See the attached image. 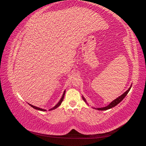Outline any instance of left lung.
Returning a JSON list of instances; mask_svg holds the SVG:
<instances>
[{"mask_svg":"<svg viewBox=\"0 0 146 146\" xmlns=\"http://www.w3.org/2000/svg\"><path fill=\"white\" fill-rule=\"evenodd\" d=\"M131 85L130 86V88H129V89H128L124 93H123L121 96H119L117 98H116V99H114L113 101H112L111 103H110L108 105H107V107H102V108H95V109H96V110H100V111H103V110H109V109H110V108H112L113 107H115V106H116L118 104H119L121 102L123 99V98H125V97L127 96V94H128V92H129V91L130 90V89H131ZM82 98H83V100L85 102L88 104V103H87V102H86V99H85V98H84L83 96H82Z\"/></svg>","mask_w":146,"mask_h":146,"instance_id":"obj_1","label":"left lung"}]
</instances>
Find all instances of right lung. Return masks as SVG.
<instances>
[{"instance_id":"1","label":"right lung","mask_w":146,"mask_h":146,"mask_svg":"<svg viewBox=\"0 0 146 146\" xmlns=\"http://www.w3.org/2000/svg\"><path fill=\"white\" fill-rule=\"evenodd\" d=\"M65 92H66V90H64V92H63V96H62V97H61V98L60 99V101L58 102V103L56 104V105H55L54 107L53 108H50V109H49V111H50V110H55V109H56V108H58L59 106L61 104V103H62V102H63V99H64V94H65ZM28 104L30 105V106H31V107H32V108H35V110H40V111H46V110H44V109H42V108H39V107H35V106H33V105H32V104H29L28 103Z\"/></svg>"}]
</instances>
